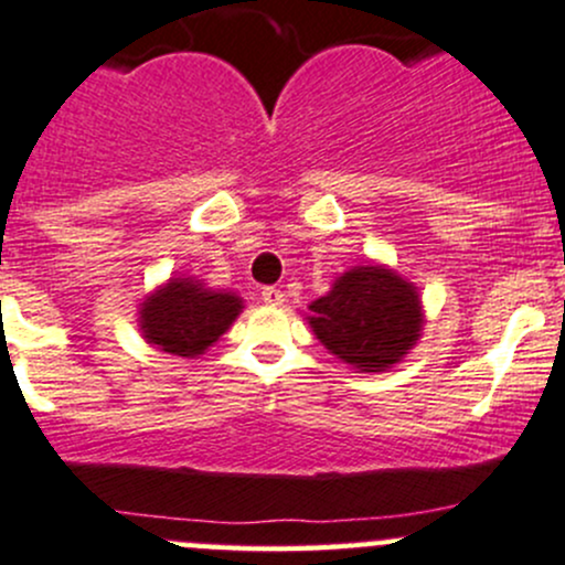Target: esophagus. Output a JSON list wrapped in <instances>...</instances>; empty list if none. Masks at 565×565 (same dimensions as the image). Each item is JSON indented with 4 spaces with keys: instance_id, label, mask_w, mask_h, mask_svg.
Returning <instances> with one entry per match:
<instances>
[{
    "instance_id": "1",
    "label": "esophagus",
    "mask_w": 565,
    "mask_h": 565,
    "mask_svg": "<svg viewBox=\"0 0 565 565\" xmlns=\"http://www.w3.org/2000/svg\"><path fill=\"white\" fill-rule=\"evenodd\" d=\"M263 300L267 302V306H284V292H281V289H276V287H265L263 289Z\"/></svg>"
}]
</instances>
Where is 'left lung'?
Wrapping results in <instances>:
<instances>
[{"instance_id": "obj_1", "label": "left lung", "mask_w": 565, "mask_h": 565, "mask_svg": "<svg viewBox=\"0 0 565 565\" xmlns=\"http://www.w3.org/2000/svg\"><path fill=\"white\" fill-rule=\"evenodd\" d=\"M308 308L322 347L362 373L387 371L406 358L425 322L417 287L384 265L352 267Z\"/></svg>"}]
</instances>
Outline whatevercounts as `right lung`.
I'll return each instance as SVG.
<instances>
[{"mask_svg":"<svg viewBox=\"0 0 565 565\" xmlns=\"http://www.w3.org/2000/svg\"><path fill=\"white\" fill-rule=\"evenodd\" d=\"M241 311L243 300L235 292L207 289L198 278H170L140 302V332L159 352L198 358L230 330Z\"/></svg>","mask_w":565,"mask_h":565,"instance_id":"add662e5","label":"right lung"}]
</instances>
